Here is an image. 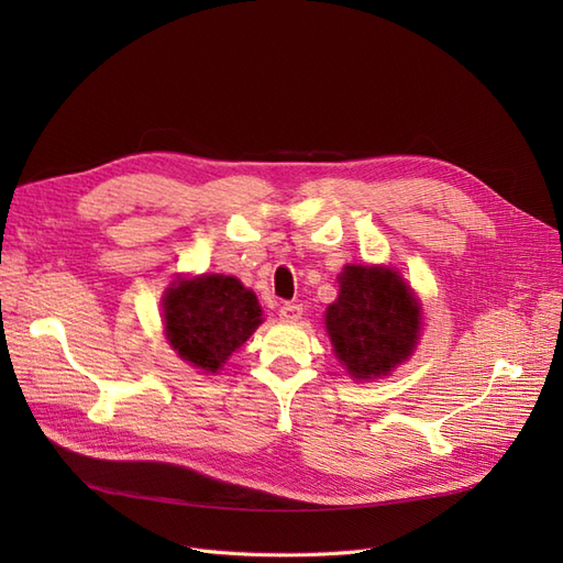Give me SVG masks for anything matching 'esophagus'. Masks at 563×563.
Returning a JSON list of instances; mask_svg holds the SVG:
<instances>
[{"mask_svg": "<svg viewBox=\"0 0 563 563\" xmlns=\"http://www.w3.org/2000/svg\"><path fill=\"white\" fill-rule=\"evenodd\" d=\"M279 317L282 321H288V323H296L302 319V305H296V302H284L282 310H279Z\"/></svg>", "mask_w": 563, "mask_h": 563, "instance_id": "esophagus-1", "label": "esophagus"}]
</instances>
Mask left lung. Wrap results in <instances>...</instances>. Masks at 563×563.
<instances>
[{
	"label": "left lung",
	"mask_w": 563,
	"mask_h": 563,
	"mask_svg": "<svg viewBox=\"0 0 563 563\" xmlns=\"http://www.w3.org/2000/svg\"><path fill=\"white\" fill-rule=\"evenodd\" d=\"M338 284L323 317L338 362L354 380L389 376L418 345L420 300L387 265H345Z\"/></svg>",
	"instance_id": "8db88e82"
}]
</instances>
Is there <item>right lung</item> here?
<instances>
[{"label":"right lung","instance_id":"obj_1","mask_svg":"<svg viewBox=\"0 0 563 563\" xmlns=\"http://www.w3.org/2000/svg\"><path fill=\"white\" fill-rule=\"evenodd\" d=\"M164 335L201 373L223 368L263 323L258 298L236 277H178L162 298Z\"/></svg>","mask_w":563,"mask_h":563}]
</instances>
